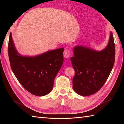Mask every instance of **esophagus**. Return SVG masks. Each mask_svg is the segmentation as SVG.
Listing matches in <instances>:
<instances>
[{"label": "esophagus", "instance_id": "obj_1", "mask_svg": "<svg viewBox=\"0 0 124 124\" xmlns=\"http://www.w3.org/2000/svg\"><path fill=\"white\" fill-rule=\"evenodd\" d=\"M63 55L65 58H68L70 56V51L68 49H65L63 52Z\"/></svg>", "mask_w": 124, "mask_h": 124}]
</instances>
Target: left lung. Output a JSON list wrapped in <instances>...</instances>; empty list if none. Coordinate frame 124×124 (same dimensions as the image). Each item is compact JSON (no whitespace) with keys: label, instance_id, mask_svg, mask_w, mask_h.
I'll use <instances>...</instances> for the list:
<instances>
[{"label":"left lung","instance_id":"1","mask_svg":"<svg viewBox=\"0 0 124 124\" xmlns=\"http://www.w3.org/2000/svg\"><path fill=\"white\" fill-rule=\"evenodd\" d=\"M71 61L75 75L73 88L79 95L89 96L98 92L108 78L115 63V46L111 32L104 49L96 52L82 46L73 48Z\"/></svg>","mask_w":124,"mask_h":124}]
</instances>
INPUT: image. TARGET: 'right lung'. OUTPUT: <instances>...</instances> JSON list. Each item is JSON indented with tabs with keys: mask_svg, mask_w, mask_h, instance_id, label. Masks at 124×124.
Here are the masks:
<instances>
[{
	"mask_svg": "<svg viewBox=\"0 0 124 124\" xmlns=\"http://www.w3.org/2000/svg\"><path fill=\"white\" fill-rule=\"evenodd\" d=\"M63 51L61 48L35 57L22 56L16 51L10 33L8 52L10 67L19 83L34 95L44 96L51 92L63 62Z\"/></svg>",
	"mask_w": 124,
	"mask_h": 124,
	"instance_id": "obj_1",
	"label": "right lung"
}]
</instances>
